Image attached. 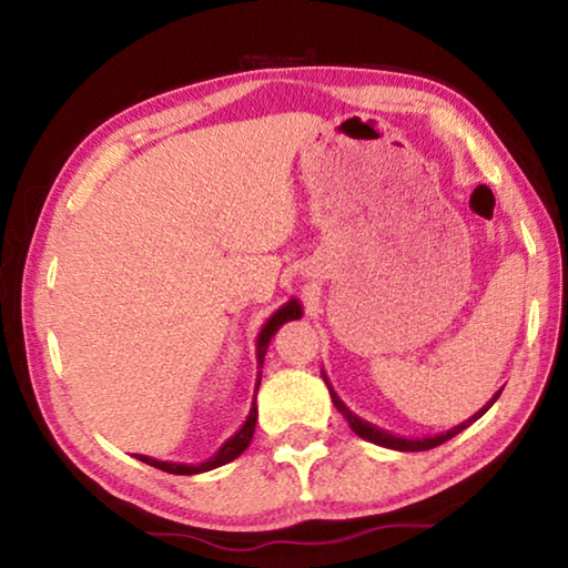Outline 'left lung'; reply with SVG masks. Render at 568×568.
Here are the masks:
<instances>
[{
  "mask_svg": "<svg viewBox=\"0 0 568 568\" xmlns=\"http://www.w3.org/2000/svg\"><path fill=\"white\" fill-rule=\"evenodd\" d=\"M323 381H325V386H328V390H331L333 406L343 413V418L348 420V426L353 428V434H355V436H361V438H365V440H371V444L383 446V448H393V450H428V448H436V446H440V444H446V440H450L454 436H458L460 430L468 428L470 423H474V420H478L480 416H484V413L494 406L496 398L501 396V390H504V388L498 390L496 396H494L491 400H488L484 408H480L478 413H474V416H470L468 420L458 423V426H454L450 430H446V434L423 436V438H403V436H393V434H388V430H383V428H378V426H373V423H368V420H363V418L355 416V413H353V410H351L348 406H345V403L341 400L338 393L333 390L331 381H328V376H325V373H323Z\"/></svg>",
  "mask_w": 568,
  "mask_h": 568,
  "instance_id": "8db88e82",
  "label": "left lung"
}]
</instances>
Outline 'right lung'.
I'll return each instance as SVG.
<instances>
[{
	"mask_svg": "<svg viewBox=\"0 0 568 568\" xmlns=\"http://www.w3.org/2000/svg\"><path fill=\"white\" fill-rule=\"evenodd\" d=\"M303 315V307L301 303L295 301H287L283 307H277V311L271 315V318L265 321V325L257 333V343H255V358H257V381H255V393L257 386H261V378H263V361H265V353H267V345H271L273 335L281 331V325L287 321H297ZM255 423H257V406H255V398H253V406H250V413L243 426L237 428L235 436H230L223 446L217 448L215 456H210L203 464H172V460H158V458H150V456H142V454H134V458L142 460V464L148 466H155L160 470H168V474H175V476H192V474H205V470H213L217 466H225L230 460L237 458L243 450L250 446V440H253L255 434Z\"/></svg>",
	"mask_w": 568,
	"mask_h": 568,
	"instance_id": "add662e5",
	"label": "right lung"
}]
</instances>
